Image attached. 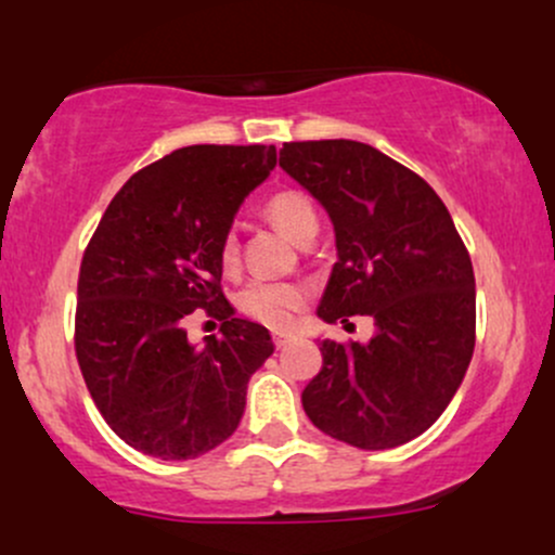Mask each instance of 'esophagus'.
Returning <instances> with one entry per match:
<instances>
[{
	"mask_svg": "<svg viewBox=\"0 0 555 555\" xmlns=\"http://www.w3.org/2000/svg\"><path fill=\"white\" fill-rule=\"evenodd\" d=\"M292 339H295V334H289V331H273V344H276L279 349L286 347Z\"/></svg>",
	"mask_w": 555,
	"mask_h": 555,
	"instance_id": "1",
	"label": "esophagus"
}]
</instances>
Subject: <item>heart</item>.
I'll return each mask as SVG.
<instances>
[{
    "instance_id": "obj_1",
    "label": "heart",
    "mask_w": 555,
    "mask_h": 555,
    "mask_svg": "<svg viewBox=\"0 0 555 555\" xmlns=\"http://www.w3.org/2000/svg\"><path fill=\"white\" fill-rule=\"evenodd\" d=\"M266 216L284 237L292 242H302L308 237H315L318 232V211L310 203V197L295 190H284L276 193L266 203ZM219 258L224 269H234L240 258V245L237 237L232 232L221 240ZM308 299V286L299 282H271V279H256L240 292L237 305L242 313H247L256 321L269 323V326H286L292 323V318Z\"/></svg>"
}]
</instances>
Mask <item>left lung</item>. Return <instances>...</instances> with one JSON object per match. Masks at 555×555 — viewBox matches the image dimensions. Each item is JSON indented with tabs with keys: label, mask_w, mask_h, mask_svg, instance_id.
<instances>
[{
	"label": "left lung",
	"mask_w": 555,
	"mask_h": 555,
	"mask_svg": "<svg viewBox=\"0 0 555 555\" xmlns=\"http://www.w3.org/2000/svg\"><path fill=\"white\" fill-rule=\"evenodd\" d=\"M279 167L326 208L336 263L318 318L371 315V341H321L305 415L358 449H393L441 417L475 349V273L441 197L358 140L279 149Z\"/></svg>",
	"instance_id": "8db88e82"
}]
</instances>
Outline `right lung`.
Here are the masks:
<instances>
[{
  "label": "right lung",
  "instance_id": "obj_1",
  "mask_svg": "<svg viewBox=\"0 0 555 555\" xmlns=\"http://www.w3.org/2000/svg\"><path fill=\"white\" fill-rule=\"evenodd\" d=\"M276 167L273 145H188L122 184L88 242L75 352L112 430L158 460H195L245 415L250 375L273 354L269 328L234 318L221 292V240ZM225 318L197 348L183 315Z\"/></svg>",
  "mask_w": 555,
  "mask_h": 555
}]
</instances>
